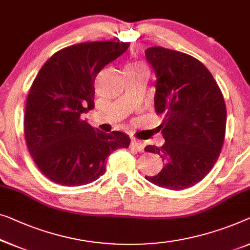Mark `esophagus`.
<instances>
[{"mask_svg": "<svg viewBox=\"0 0 250 250\" xmlns=\"http://www.w3.org/2000/svg\"><path fill=\"white\" fill-rule=\"evenodd\" d=\"M131 149L136 150L137 152H143V151H144V146H143V144L140 142V141L132 140V142H131Z\"/></svg>", "mask_w": 250, "mask_h": 250, "instance_id": "obj_1", "label": "esophagus"}]
</instances>
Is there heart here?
Here are the masks:
<instances>
[{"instance_id":"b5f03b06","label":"heart","mask_w":250,"mask_h":250,"mask_svg":"<svg viewBox=\"0 0 250 250\" xmlns=\"http://www.w3.org/2000/svg\"><path fill=\"white\" fill-rule=\"evenodd\" d=\"M129 70H133V71H146V70H144V67L141 66V65H135V66H133L132 68H129Z\"/></svg>"}]
</instances>
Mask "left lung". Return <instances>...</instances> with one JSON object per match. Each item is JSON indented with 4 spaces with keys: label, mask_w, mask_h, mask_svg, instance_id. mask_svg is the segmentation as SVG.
I'll return each instance as SVG.
<instances>
[{
    "label": "left lung",
    "mask_w": 250,
    "mask_h": 250,
    "mask_svg": "<svg viewBox=\"0 0 250 250\" xmlns=\"http://www.w3.org/2000/svg\"><path fill=\"white\" fill-rule=\"evenodd\" d=\"M157 75L154 108L166 142L146 146L165 161L158 175L146 179L182 190L196 185L218 160L226 135L227 108L221 90L203 63L177 50L155 46L146 50Z\"/></svg>",
    "instance_id": "left-lung-1"
}]
</instances>
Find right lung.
Instances as JSON below:
<instances>
[{"instance_id":"add662e5","label":"right lung","mask_w":250,"mask_h":250,"mask_svg":"<svg viewBox=\"0 0 250 250\" xmlns=\"http://www.w3.org/2000/svg\"><path fill=\"white\" fill-rule=\"evenodd\" d=\"M129 42H90L56 52L42 65L29 90L23 127L36 166L53 183L81 186L106 171L111 152L128 147L131 139L106 134L81 115L95 107V80Z\"/></svg>"}]
</instances>
